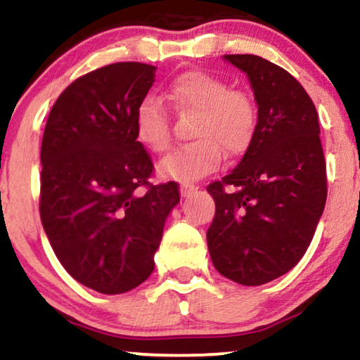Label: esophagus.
<instances>
[{
  "label": "esophagus",
  "instance_id": "obj_1",
  "mask_svg": "<svg viewBox=\"0 0 360 360\" xmlns=\"http://www.w3.org/2000/svg\"><path fill=\"white\" fill-rule=\"evenodd\" d=\"M195 189H198V186H194L193 183H181V194L183 195H189Z\"/></svg>",
  "mask_w": 360,
  "mask_h": 360
}]
</instances>
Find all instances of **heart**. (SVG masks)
<instances>
[{"label": "heart", "instance_id": "obj_1", "mask_svg": "<svg viewBox=\"0 0 360 360\" xmlns=\"http://www.w3.org/2000/svg\"><path fill=\"white\" fill-rule=\"evenodd\" d=\"M169 98L176 109L195 112L193 143L176 148L159 162L161 176L177 181H195L216 171L222 153L239 158L251 146L257 111L245 91L233 89L219 76L191 70L177 75L169 84ZM136 136L153 153L171 146V116L165 103L148 94L134 115Z\"/></svg>", "mask_w": 360, "mask_h": 360}]
</instances>
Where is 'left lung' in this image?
I'll use <instances>...</instances> for the list:
<instances>
[{
	"label": "left lung",
	"mask_w": 360,
	"mask_h": 360,
	"mask_svg": "<svg viewBox=\"0 0 360 360\" xmlns=\"http://www.w3.org/2000/svg\"><path fill=\"white\" fill-rule=\"evenodd\" d=\"M251 81L257 124L238 166L207 186L216 214L212 264L243 285H261L306 254L327 198L319 115L301 83L254 54H224Z\"/></svg>",
	"instance_id": "1"
}]
</instances>
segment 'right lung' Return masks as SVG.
<instances>
[{
  "label": "right lung",
  "mask_w": 360,
  "mask_h": 360,
  "mask_svg": "<svg viewBox=\"0 0 360 360\" xmlns=\"http://www.w3.org/2000/svg\"><path fill=\"white\" fill-rule=\"evenodd\" d=\"M156 68L115 63L88 72L59 94L41 143L39 214L70 276L101 294L138 288L179 184L149 183L154 166L134 129L136 108Z\"/></svg>",
  "instance_id": "add662e5"
}]
</instances>
